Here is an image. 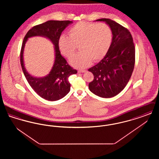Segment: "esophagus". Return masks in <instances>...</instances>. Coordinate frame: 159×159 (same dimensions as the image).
Wrapping results in <instances>:
<instances>
[{
    "label": "esophagus",
    "mask_w": 159,
    "mask_h": 159,
    "mask_svg": "<svg viewBox=\"0 0 159 159\" xmlns=\"http://www.w3.org/2000/svg\"><path fill=\"white\" fill-rule=\"evenodd\" d=\"M85 71H86V70H82V69H81V70H78V72H79V73H84V72H85Z\"/></svg>",
    "instance_id": "1"
}]
</instances>
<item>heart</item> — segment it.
Returning a JSON list of instances; mask_svg holds the SVG:
<instances>
[{
  "instance_id": "1",
  "label": "heart",
  "mask_w": 159,
  "mask_h": 159,
  "mask_svg": "<svg viewBox=\"0 0 159 159\" xmlns=\"http://www.w3.org/2000/svg\"><path fill=\"white\" fill-rule=\"evenodd\" d=\"M112 40V30L107 24L79 22L70 28L68 36H61L58 45L61 51L70 58L79 45L80 51L71 61L75 67L83 68L88 66L92 60H101L108 51Z\"/></svg>"
}]
</instances>
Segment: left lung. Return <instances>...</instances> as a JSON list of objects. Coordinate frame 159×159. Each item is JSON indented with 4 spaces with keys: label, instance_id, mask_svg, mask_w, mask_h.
I'll list each match as a JSON object with an SVG mask.
<instances>
[{
    "label": "left lung",
    "instance_id": "8db88e82",
    "mask_svg": "<svg viewBox=\"0 0 159 159\" xmlns=\"http://www.w3.org/2000/svg\"><path fill=\"white\" fill-rule=\"evenodd\" d=\"M96 21L109 25L113 40L104 58L88 70L94 77L89 88L98 97L111 98L125 88L132 76L135 62V45L128 29L108 18Z\"/></svg>",
    "mask_w": 159,
    "mask_h": 159
}]
</instances>
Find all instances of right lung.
<instances>
[{
	"label": "right lung",
	"instance_id": "1",
	"mask_svg": "<svg viewBox=\"0 0 159 159\" xmlns=\"http://www.w3.org/2000/svg\"><path fill=\"white\" fill-rule=\"evenodd\" d=\"M71 21H48L32 27L27 33L23 40L21 52L20 62L24 75L32 89L38 95L48 101H57L65 97L70 90L69 76L77 73V70L72 68L66 60L61 55L58 40L61 34ZM41 35L50 39L55 45L56 59L53 67L49 75L41 78H34L25 70L23 61V51L24 46L28 38Z\"/></svg>",
	"mask_w": 159,
	"mask_h": 159
}]
</instances>
